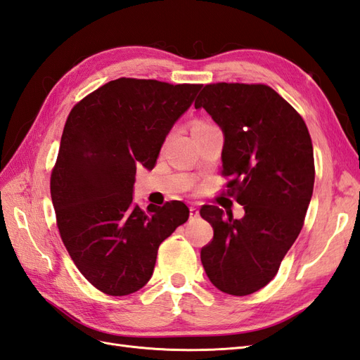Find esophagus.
<instances>
[{"label":"esophagus","mask_w":360,"mask_h":360,"mask_svg":"<svg viewBox=\"0 0 360 360\" xmlns=\"http://www.w3.org/2000/svg\"><path fill=\"white\" fill-rule=\"evenodd\" d=\"M198 216H199V210H198V207L191 205V207H190V219H195V217H198Z\"/></svg>","instance_id":"34e87169"}]
</instances>
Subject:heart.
Listing matches in <instances>:
<instances>
[{"instance_id": "heart-1", "label": "heart", "mask_w": 360, "mask_h": 360, "mask_svg": "<svg viewBox=\"0 0 360 360\" xmlns=\"http://www.w3.org/2000/svg\"><path fill=\"white\" fill-rule=\"evenodd\" d=\"M207 126H211L210 123H205V122H195L193 123V129H199V127H207Z\"/></svg>"}]
</instances>
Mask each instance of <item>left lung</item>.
Segmentation results:
<instances>
[{"instance_id": "obj_1", "label": "left lung", "mask_w": 360, "mask_h": 360, "mask_svg": "<svg viewBox=\"0 0 360 360\" xmlns=\"http://www.w3.org/2000/svg\"><path fill=\"white\" fill-rule=\"evenodd\" d=\"M195 108L222 127V176L245 216L200 208L214 236L200 262L219 290L245 297L264 288L304 225L315 184V160L302 117L263 84H208Z\"/></svg>"}]
</instances>
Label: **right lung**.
<instances>
[{"mask_svg": "<svg viewBox=\"0 0 360 360\" xmlns=\"http://www.w3.org/2000/svg\"><path fill=\"white\" fill-rule=\"evenodd\" d=\"M200 89L120 77L72 106L50 191L56 225L80 274L112 297L134 293L153 274L160 245L190 216L181 200L132 204L136 165L153 169L174 122Z\"/></svg>", "mask_w": 360, "mask_h": 360, "instance_id": "obj_1", "label": "right lung"}]
</instances>
